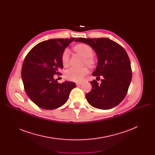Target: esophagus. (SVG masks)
Segmentation results:
<instances>
[{"instance_id":"esophagus-1","label":"esophagus","mask_w":155,"mask_h":155,"mask_svg":"<svg viewBox=\"0 0 155 155\" xmlns=\"http://www.w3.org/2000/svg\"><path fill=\"white\" fill-rule=\"evenodd\" d=\"M81 84H82V82H77V83H76V85H77V86L80 85Z\"/></svg>"}]
</instances>
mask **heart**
<instances>
[{"instance_id":"heart-1","label":"heart","mask_w":155,"mask_h":155,"mask_svg":"<svg viewBox=\"0 0 155 155\" xmlns=\"http://www.w3.org/2000/svg\"><path fill=\"white\" fill-rule=\"evenodd\" d=\"M74 50L84 58L85 63L88 67H92L95 64V60L92 56L94 51L92 48L87 44L81 43L73 47ZM70 52L68 49H65L61 54V62L64 66H67L69 63ZM88 73V70L86 67L75 68L71 67L64 72V77L72 82H79Z\"/></svg>"}]
</instances>
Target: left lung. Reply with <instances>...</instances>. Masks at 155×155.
Masks as SVG:
<instances>
[{
	"label": "left lung",
	"mask_w": 155,
	"mask_h": 155,
	"mask_svg": "<svg viewBox=\"0 0 155 155\" xmlns=\"http://www.w3.org/2000/svg\"><path fill=\"white\" fill-rule=\"evenodd\" d=\"M91 46L95 51L98 63L92 75L103 78L99 85L91 81L92 90L85 95L92 106L107 110L116 106L126 97L132 78V70L129 56L124 49L109 38L76 39Z\"/></svg>",
	"instance_id": "obj_1"
}]
</instances>
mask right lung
Segmentation results:
<instances>
[{"label": "right lung", "mask_w": 155, "mask_h": 155, "mask_svg": "<svg viewBox=\"0 0 155 155\" xmlns=\"http://www.w3.org/2000/svg\"><path fill=\"white\" fill-rule=\"evenodd\" d=\"M75 38L53 39L32 48L24 60L21 76L24 90L29 99L40 108L53 110L66 102L75 83H58L54 75L63 68L61 54Z\"/></svg>", "instance_id": "add662e5"}]
</instances>
